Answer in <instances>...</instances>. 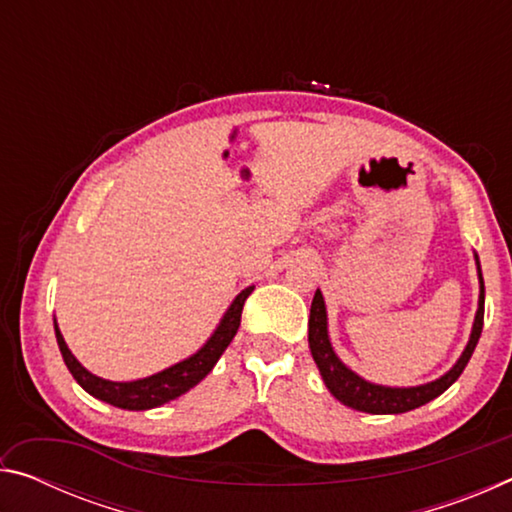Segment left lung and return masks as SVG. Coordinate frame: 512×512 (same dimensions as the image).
Listing matches in <instances>:
<instances>
[{"label":"left lung","mask_w":512,"mask_h":512,"mask_svg":"<svg viewBox=\"0 0 512 512\" xmlns=\"http://www.w3.org/2000/svg\"><path fill=\"white\" fill-rule=\"evenodd\" d=\"M476 264H479V259H476ZM479 282H481L479 309H476L470 343H467L461 359L456 361V366L449 370L447 375L431 381V384L413 386V388H388V386L370 384V381L354 375L348 366H343L341 359L334 354L332 345H329L325 300H323V293L316 291L314 302H311V314H309V348H311V357H314L316 366L320 370V375H323L325 386L329 388V393H332L336 400L343 402L345 406H350V409H357L363 413H375V415L406 413L431 402L433 397H438L440 393H445L447 388L461 377V372L465 370L467 361H470L476 343H479V336L483 329V298H485L481 268H479Z\"/></svg>","instance_id":"1"}]
</instances>
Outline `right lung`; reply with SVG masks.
<instances>
[{
	"mask_svg": "<svg viewBox=\"0 0 512 512\" xmlns=\"http://www.w3.org/2000/svg\"><path fill=\"white\" fill-rule=\"evenodd\" d=\"M250 293H253V287H248L239 293L235 302L230 305L228 314L223 316L221 325L216 327L212 339L207 341L203 348L194 354V357L180 361L176 366H171L167 370L158 372V375L146 377V379L108 381V379L94 377L92 372L85 370L81 363L74 359V354L69 352L58 327H56V341L69 372H72L74 379L79 381L90 395L99 397V400L108 402L112 406H119V409L146 411V409H153V406L176 400V397L187 393L189 388H194L198 381H201L207 372L214 368V363L219 361V357L225 352V348H228L230 341L235 339L237 329L241 325V311H244V302Z\"/></svg>",
	"mask_w": 512,
	"mask_h": 512,
	"instance_id": "add662e5",
	"label": "right lung"
}]
</instances>
